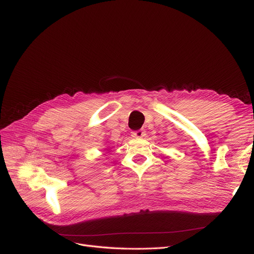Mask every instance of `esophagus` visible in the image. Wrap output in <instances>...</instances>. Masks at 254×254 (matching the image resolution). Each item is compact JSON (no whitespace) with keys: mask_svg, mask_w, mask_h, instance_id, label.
I'll return each instance as SVG.
<instances>
[{"mask_svg":"<svg viewBox=\"0 0 254 254\" xmlns=\"http://www.w3.org/2000/svg\"><path fill=\"white\" fill-rule=\"evenodd\" d=\"M131 135H132V137H135V139H140V137H143L145 135V131L142 129L135 130V131L131 132Z\"/></svg>","mask_w":254,"mask_h":254,"instance_id":"esophagus-1","label":"esophagus"}]
</instances>
